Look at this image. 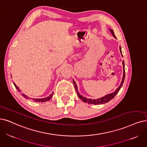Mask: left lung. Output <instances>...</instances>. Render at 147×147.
I'll list each match as a JSON object with an SVG mask.
<instances>
[{
	"label": "left lung",
	"instance_id": "8db88e82",
	"mask_svg": "<svg viewBox=\"0 0 147 147\" xmlns=\"http://www.w3.org/2000/svg\"><path fill=\"white\" fill-rule=\"evenodd\" d=\"M110 31L111 32V33L112 34V35L113 36V37L115 38H116V36H115V34H114V32L112 30V29H110ZM119 49H120V52L121 53V55L122 56V51H121V46L119 47ZM122 64H123V70H124V72H123V77H122V81H121V84L120 86L118 87V89H117L114 92L111 93L110 94H108V95H105L102 98H98V99H89V98H87L86 97H84L83 96L81 95L80 93L78 92V89H77V84H76V83L73 80V82H74V84L75 86V90L77 91V95L78 96V97L81 99L82 101L85 102H87L88 104H95V105H97V104H104V103H106V102H108L109 101H110V100H111L115 96V95H116L117 93H118V92L119 91V90L121 89V87L122 86V84L123 83H124V79H125V66H124V61H122Z\"/></svg>",
	"mask_w": 147,
	"mask_h": 147
}]
</instances>
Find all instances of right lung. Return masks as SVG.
Listing matches in <instances>:
<instances>
[{"mask_svg": "<svg viewBox=\"0 0 147 147\" xmlns=\"http://www.w3.org/2000/svg\"><path fill=\"white\" fill-rule=\"evenodd\" d=\"M14 86L16 87L17 90H18L19 92H21V90H19V88L16 86V84L15 83H14ZM22 95L23 97H24V98H25L26 99H32V100H33L34 101L37 102H46V101H49V99H51V98L52 97V95H53V92H52V93L51 94V95H50L49 96H47V97L44 98H32V99H31V98H30L29 97L27 96L26 95H25V94H23V93H22Z\"/></svg>", "mask_w": 147, "mask_h": 147, "instance_id": "1", "label": "right lung"}]
</instances>
